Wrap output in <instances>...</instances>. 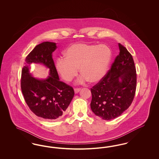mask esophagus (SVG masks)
I'll list each match as a JSON object with an SVG mask.
<instances>
[{"label":"esophagus","mask_w":159,"mask_h":159,"mask_svg":"<svg viewBox=\"0 0 159 159\" xmlns=\"http://www.w3.org/2000/svg\"><path fill=\"white\" fill-rule=\"evenodd\" d=\"M80 91V88H75V92L76 93H78Z\"/></svg>","instance_id":"obj_1"}]
</instances>
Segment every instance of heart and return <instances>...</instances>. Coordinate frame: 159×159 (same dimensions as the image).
<instances>
[{
	"label": "heart",
	"instance_id": "heart-1",
	"mask_svg": "<svg viewBox=\"0 0 159 159\" xmlns=\"http://www.w3.org/2000/svg\"><path fill=\"white\" fill-rule=\"evenodd\" d=\"M64 58L58 59L55 67L61 77L71 81L78 73L82 75L79 83L99 81L106 74L111 58L110 48L104 44L96 45L78 43L70 46L65 51Z\"/></svg>",
	"mask_w": 159,
	"mask_h": 159
}]
</instances>
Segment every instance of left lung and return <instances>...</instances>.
<instances>
[{
    "mask_svg": "<svg viewBox=\"0 0 159 159\" xmlns=\"http://www.w3.org/2000/svg\"><path fill=\"white\" fill-rule=\"evenodd\" d=\"M120 52L111 68L91 88V108L96 116L109 120L120 116L131 105L136 92V67L132 56L119 43Z\"/></svg>",
    "mask_w": 159,
    "mask_h": 159,
    "instance_id": "obj_1",
    "label": "left lung"
}]
</instances>
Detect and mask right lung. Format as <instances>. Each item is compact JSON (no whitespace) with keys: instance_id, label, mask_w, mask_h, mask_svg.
Wrapping results in <instances>:
<instances>
[{"instance_id":"obj_1","label":"right lung","mask_w":159,"mask_h":159,"mask_svg":"<svg viewBox=\"0 0 159 159\" xmlns=\"http://www.w3.org/2000/svg\"><path fill=\"white\" fill-rule=\"evenodd\" d=\"M57 48L55 43L49 42L36 46L25 58L21 77V88L26 104L37 116L49 120L63 117L75 95L71 86L59 80L52 58ZM33 63L44 64L50 68V76L45 80L32 77L29 66Z\"/></svg>"}]
</instances>
